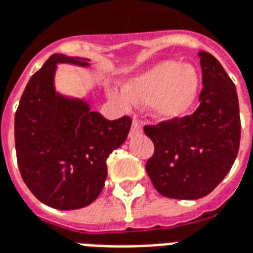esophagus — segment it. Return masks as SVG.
Instances as JSON below:
<instances>
[{
    "label": "esophagus",
    "mask_w": 253,
    "mask_h": 253,
    "mask_svg": "<svg viewBox=\"0 0 253 253\" xmlns=\"http://www.w3.org/2000/svg\"><path fill=\"white\" fill-rule=\"evenodd\" d=\"M142 132V125H141V123L138 120H133L132 121V128H130V136H133V134H136V133H140Z\"/></svg>",
    "instance_id": "1"
}]
</instances>
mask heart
<instances>
[{
	"instance_id": "heart-1",
	"label": "heart",
	"mask_w": 253,
	"mask_h": 253,
	"mask_svg": "<svg viewBox=\"0 0 253 253\" xmlns=\"http://www.w3.org/2000/svg\"><path fill=\"white\" fill-rule=\"evenodd\" d=\"M199 76L191 66L166 60L129 80L124 91L111 89L109 97L121 107L132 101H149L154 116L164 120L185 117L195 104Z\"/></svg>"
}]
</instances>
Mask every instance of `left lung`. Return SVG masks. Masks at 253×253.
<instances>
[{
    "label": "left lung",
    "mask_w": 253,
    "mask_h": 253,
    "mask_svg": "<svg viewBox=\"0 0 253 253\" xmlns=\"http://www.w3.org/2000/svg\"><path fill=\"white\" fill-rule=\"evenodd\" d=\"M202 88L193 115L145 125L154 153L145 165L158 193L173 199L210 194L234 165L240 144L239 100L234 82L210 52L201 51Z\"/></svg>",
    "instance_id": "1"
}]
</instances>
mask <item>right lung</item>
<instances>
[{
	"label": "right lung",
	"instance_id": "obj_1",
	"mask_svg": "<svg viewBox=\"0 0 253 253\" xmlns=\"http://www.w3.org/2000/svg\"><path fill=\"white\" fill-rule=\"evenodd\" d=\"M58 63L88 66L85 59L54 54L31 76L15 112V152L35 198L58 210H76L101 193L107 158L126 140L132 119L107 120L87 101L56 93Z\"/></svg>",
	"mask_w": 253,
	"mask_h": 253
}]
</instances>
